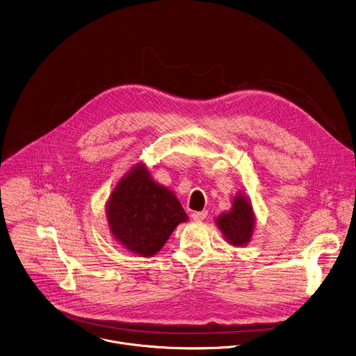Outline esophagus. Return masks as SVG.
Wrapping results in <instances>:
<instances>
[{
    "label": "esophagus",
    "instance_id": "1",
    "mask_svg": "<svg viewBox=\"0 0 356 356\" xmlns=\"http://www.w3.org/2000/svg\"><path fill=\"white\" fill-rule=\"evenodd\" d=\"M207 216H208V212H207V211H202V212H194V213L191 214L193 220H195V221H202V220H205V218H207Z\"/></svg>",
    "mask_w": 356,
    "mask_h": 356
}]
</instances>
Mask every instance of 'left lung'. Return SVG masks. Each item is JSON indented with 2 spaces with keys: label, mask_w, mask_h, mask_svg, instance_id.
Segmentation results:
<instances>
[{
  "label": "left lung",
  "mask_w": 356,
  "mask_h": 356,
  "mask_svg": "<svg viewBox=\"0 0 356 356\" xmlns=\"http://www.w3.org/2000/svg\"><path fill=\"white\" fill-rule=\"evenodd\" d=\"M216 224L228 243L234 246L246 245L250 241L254 228V214L249 200L245 195L238 194L234 198L231 211L220 214L216 218Z\"/></svg>",
  "instance_id": "obj_1"
}]
</instances>
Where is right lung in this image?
Masks as SVG:
<instances>
[{
  "label": "right lung",
  "mask_w": 356,
  "mask_h": 356,
  "mask_svg": "<svg viewBox=\"0 0 356 356\" xmlns=\"http://www.w3.org/2000/svg\"><path fill=\"white\" fill-rule=\"evenodd\" d=\"M187 214L172 191L156 184L144 165L134 166L107 202L114 238L142 257L156 254Z\"/></svg>",
  "instance_id": "add662e5"
}]
</instances>
